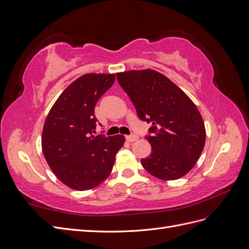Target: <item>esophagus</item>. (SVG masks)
Returning <instances> with one entry per match:
<instances>
[{
  "label": "esophagus",
  "instance_id": "obj_1",
  "mask_svg": "<svg viewBox=\"0 0 249 249\" xmlns=\"http://www.w3.org/2000/svg\"><path fill=\"white\" fill-rule=\"evenodd\" d=\"M125 139L129 142H134V141H136L138 139V137L136 136V135H130V136H126Z\"/></svg>",
  "mask_w": 249,
  "mask_h": 249
}]
</instances>
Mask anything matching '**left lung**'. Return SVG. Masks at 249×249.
<instances>
[{"instance_id": "left-lung-1", "label": "left lung", "mask_w": 249, "mask_h": 249, "mask_svg": "<svg viewBox=\"0 0 249 249\" xmlns=\"http://www.w3.org/2000/svg\"><path fill=\"white\" fill-rule=\"evenodd\" d=\"M119 85L130 96L137 115L150 123L146 136L152 153L141 159L150 175L178 179L196 164L206 142V127L195 104L182 89L154 70L117 72Z\"/></svg>"}]
</instances>
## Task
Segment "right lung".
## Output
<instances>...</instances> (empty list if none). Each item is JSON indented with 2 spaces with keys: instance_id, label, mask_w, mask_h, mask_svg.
<instances>
[{
  "instance_id": "right-lung-1",
  "label": "right lung",
  "mask_w": 249,
  "mask_h": 249,
  "mask_svg": "<svg viewBox=\"0 0 249 249\" xmlns=\"http://www.w3.org/2000/svg\"><path fill=\"white\" fill-rule=\"evenodd\" d=\"M114 81V73L78 78L60 94L44 123L43 156L58 179L73 190L85 191L103 183L124 146L123 135H93L97 122L94 107Z\"/></svg>"
}]
</instances>
